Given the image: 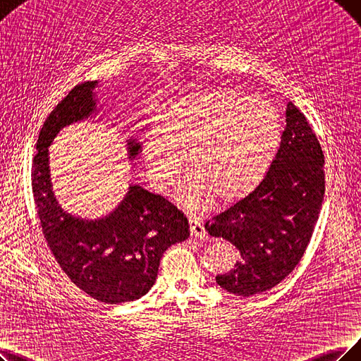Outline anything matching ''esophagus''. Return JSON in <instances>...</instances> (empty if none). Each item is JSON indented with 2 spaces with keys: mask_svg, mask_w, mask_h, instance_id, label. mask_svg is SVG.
<instances>
[{
  "mask_svg": "<svg viewBox=\"0 0 361 361\" xmlns=\"http://www.w3.org/2000/svg\"><path fill=\"white\" fill-rule=\"evenodd\" d=\"M190 226H191V235L192 237L200 238V240H207L209 238V234H207L204 225L201 224L200 219L195 218V216H190Z\"/></svg>",
  "mask_w": 361,
  "mask_h": 361,
  "instance_id": "obj_1",
  "label": "esophagus"
}]
</instances>
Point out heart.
<instances>
[{
    "label": "heart",
    "mask_w": 361,
    "mask_h": 361,
    "mask_svg": "<svg viewBox=\"0 0 361 361\" xmlns=\"http://www.w3.org/2000/svg\"><path fill=\"white\" fill-rule=\"evenodd\" d=\"M281 140L274 109L238 92H203L169 104L143 140L142 155L158 191H167L182 167L191 173L178 191L188 206L207 195L234 200L262 180Z\"/></svg>",
    "instance_id": "1"
}]
</instances>
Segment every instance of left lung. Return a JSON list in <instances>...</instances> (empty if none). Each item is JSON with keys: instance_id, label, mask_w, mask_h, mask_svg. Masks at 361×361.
Here are the masks:
<instances>
[{"instance_id": "1", "label": "left lung", "mask_w": 361, "mask_h": 361, "mask_svg": "<svg viewBox=\"0 0 361 361\" xmlns=\"http://www.w3.org/2000/svg\"><path fill=\"white\" fill-rule=\"evenodd\" d=\"M324 155L305 115L292 102L279 152L256 188L204 224L212 237L238 249V261L216 277L238 296L277 286L304 256L324 197Z\"/></svg>"}]
</instances>
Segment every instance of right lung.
<instances>
[{
  "mask_svg": "<svg viewBox=\"0 0 361 361\" xmlns=\"http://www.w3.org/2000/svg\"><path fill=\"white\" fill-rule=\"evenodd\" d=\"M97 81L75 85L41 127L32 161V192L42 234L57 264L82 292L105 304H123L147 295L163 253L190 237L186 216L164 197L130 185L118 207L100 219L65 212L54 197L49 147L63 127L96 114ZM128 160L140 142L127 140Z\"/></svg>",
  "mask_w": 361,
  "mask_h": 361,
  "instance_id": "add662e5",
  "label": "right lung"
}]
</instances>
